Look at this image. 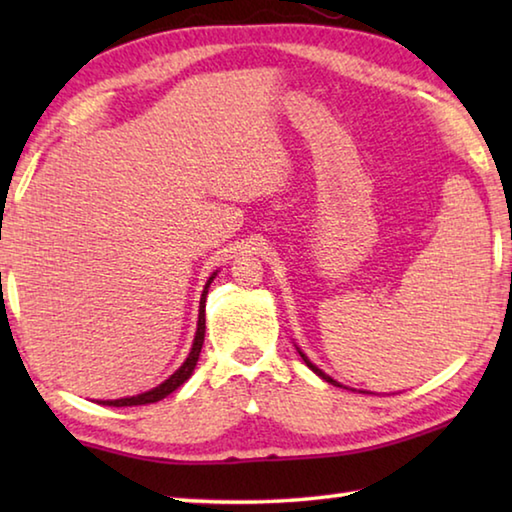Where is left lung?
Wrapping results in <instances>:
<instances>
[{"mask_svg":"<svg viewBox=\"0 0 512 512\" xmlns=\"http://www.w3.org/2000/svg\"><path fill=\"white\" fill-rule=\"evenodd\" d=\"M298 352H300V350H298ZM300 357H302V359H305V363H307V366H309V368H311V370H314V372H316V375H318V377H323V379H325V381H329V384H334V386H339V384H336V381H334V379H332V377H329V375H325V372H323V370H320V368H316V366H314V363H311V361H309V359H307V357H305V354H302V352H300Z\"/></svg>","mask_w":512,"mask_h":512,"instance_id":"left-lung-1","label":"left lung"}]
</instances>
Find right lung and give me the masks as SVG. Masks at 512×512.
<instances>
[{"label":"right lung","mask_w":512,"mask_h":512,"mask_svg":"<svg viewBox=\"0 0 512 512\" xmlns=\"http://www.w3.org/2000/svg\"><path fill=\"white\" fill-rule=\"evenodd\" d=\"M214 277H216V273L205 284V291H203V298H201V309H198V329H196V336H194V345H192V352H189V357L185 359L183 366L173 372V375L167 381H164V384L155 386L153 391H146L142 395H133V397H121V400H106V402H101L103 406H140V404L160 402L162 397H167L169 393L176 391L178 386H183L189 377H192V372L196 368V361H198V354H201L203 341H205V298H207V289H210Z\"/></svg>","instance_id":"add662e5"}]
</instances>
